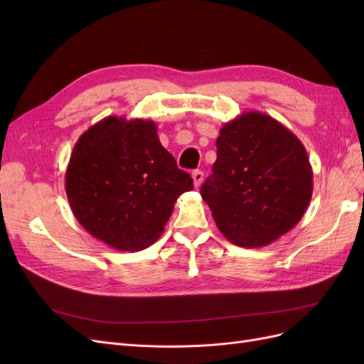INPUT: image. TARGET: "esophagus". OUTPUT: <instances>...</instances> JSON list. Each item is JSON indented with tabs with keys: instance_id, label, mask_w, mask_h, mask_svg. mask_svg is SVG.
I'll return each mask as SVG.
<instances>
[{
	"instance_id": "1",
	"label": "esophagus",
	"mask_w": 364,
	"mask_h": 364,
	"mask_svg": "<svg viewBox=\"0 0 364 364\" xmlns=\"http://www.w3.org/2000/svg\"><path fill=\"white\" fill-rule=\"evenodd\" d=\"M191 178H193L196 188H199V186L202 185V181H203V173L200 170H194L193 174H191Z\"/></svg>"
}]
</instances>
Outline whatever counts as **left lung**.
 Listing matches in <instances>:
<instances>
[{
  "instance_id": "1",
  "label": "left lung",
  "mask_w": 364,
  "mask_h": 364,
  "mask_svg": "<svg viewBox=\"0 0 364 364\" xmlns=\"http://www.w3.org/2000/svg\"><path fill=\"white\" fill-rule=\"evenodd\" d=\"M215 146L200 194L220 232L240 247H264L291 230L313 194L301 139L278 119L250 111L225 123Z\"/></svg>"
}]
</instances>
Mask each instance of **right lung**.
Returning <instances> with one entry per match:
<instances>
[{"instance_id": "add662e5", "label": "right lung", "mask_w": 364, "mask_h": 364, "mask_svg": "<svg viewBox=\"0 0 364 364\" xmlns=\"http://www.w3.org/2000/svg\"><path fill=\"white\" fill-rule=\"evenodd\" d=\"M194 188L150 119L106 117L75 142L65 173L73 214L87 232L121 252L162 235L178 197Z\"/></svg>"}]
</instances>
